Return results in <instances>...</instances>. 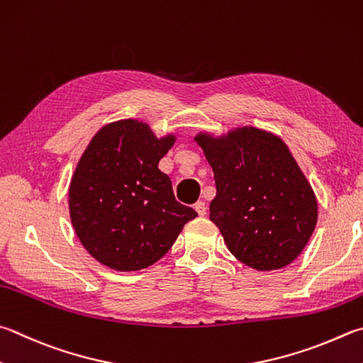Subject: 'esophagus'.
<instances>
[{
  "mask_svg": "<svg viewBox=\"0 0 363 363\" xmlns=\"http://www.w3.org/2000/svg\"><path fill=\"white\" fill-rule=\"evenodd\" d=\"M194 208H195V211L196 213H199V216H204L206 214V203L204 201H196L195 204H194Z\"/></svg>",
  "mask_w": 363,
  "mask_h": 363,
  "instance_id": "obj_1",
  "label": "esophagus"
}]
</instances>
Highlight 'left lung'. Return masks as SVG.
Wrapping results in <instances>:
<instances>
[{
    "label": "left lung",
    "mask_w": 363,
    "mask_h": 363,
    "mask_svg": "<svg viewBox=\"0 0 363 363\" xmlns=\"http://www.w3.org/2000/svg\"><path fill=\"white\" fill-rule=\"evenodd\" d=\"M195 141L214 173L209 219L230 252L259 272L292 263L314 232L318 201L284 141L254 127Z\"/></svg>",
    "instance_id": "obj_1"
}]
</instances>
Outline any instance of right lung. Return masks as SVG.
<instances>
[{
    "instance_id": "add662e5",
    "label": "right lung",
    "mask_w": 363,
    "mask_h": 363,
    "mask_svg": "<svg viewBox=\"0 0 363 363\" xmlns=\"http://www.w3.org/2000/svg\"><path fill=\"white\" fill-rule=\"evenodd\" d=\"M174 136L147 123L113 122L91 138L69 184V216L87 252L117 272L154 265L196 213L176 201L159 162Z\"/></svg>"
}]
</instances>
